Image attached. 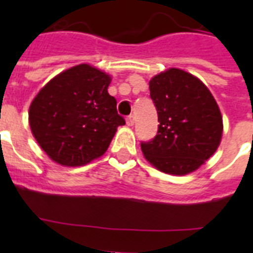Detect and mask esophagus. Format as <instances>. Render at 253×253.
Listing matches in <instances>:
<instances>
[{
    "label": "esophagus",
    "mask_w": 253,
    "mask_h": 253,
    "mask_svg": "<svg viewBox=\"0 0 253 253\" xmlns=\"http://www.w3.org/2000/svg\"><path fill=\"white\" fill-rule=\"evenodd\" d=\"M126 122H127V126H134V123H135L134 115H128L126 119Z\"/></svg>",
    "instance_id": "34e87169"
}]
</instances>
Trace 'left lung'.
Returning a JSON list of instances; mask_svg holds the SVG:
<instances>
[{"instance_id":"1","label":"left lung","mask_w":253,"mask_h":253,"mask_svg":"<svg viewBox=\"0 0 253 253\" xmlns=\"http://www.w3.org/2000/svg\"><path fill=\"white\" fill-rule=\"evenodd\" d=\"M158 110V135L142 142L148 162L169 174L184 176L210 159L219 146L223 121L208 86L182 69L169 68L150 81Z\"/></svg>"}]
</instances>
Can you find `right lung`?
<instances>
[{"instance_id":"right-lung-1","label":"right lung","mask_w":253,"mask_h":253,"mask_svg":"<svg viewBox=\"0 0 253 253\" xmlns=\"http://www.w3.org/2000/svg\"><path fill=\"white\" fill-rule=\"evenodd\" d=\"M111 77L89 64L59 73L42 87L29 110L30 128L49 159L85 166L106 152L125 119L107 93Z\"/></svg>"}]
</instances>
